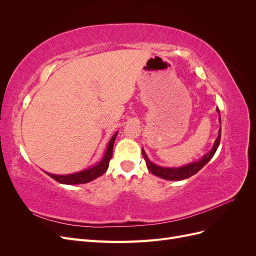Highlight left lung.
<instances>
[{"label": "left lung", "mask_w": 256, "mask_h": 256, "mask_svg": "<svg viewBox=\"0 0 256 256\" xmlns=\"http://www.w3.org/2000/svg\"><path fill=\"white\" fill-rule=\"evenodd\" d=\"M216 112L219 113V122L221 124V116H220L219 109H216ZM220 140H221V126L218 131V138H216L212 148L206 154H204V156L198 161L191 162L189 164H186L180 168H164V166H160L152 164V162L148 159V157H147V154L143 148H142V154L146 161L147 168H148V171L154 176L164 178V180H187V178L191 177L192 175L196 174L200 168H203L207 164V162L214 157V152H216V150H218Z\"/></svg>", "instance_id": "obj_1"}]
</instances>
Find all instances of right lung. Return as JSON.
<instances>
[{"mask_svg": "<svg viewBox=\"0 0 256 256\" xmlns=\"http://www.w3.org/2000/svg\"><path fill=\"white\" fill-rule=\"evenodd\" d=\"M118 132H115L113 134L111 140L109 141V143H108L106 150L104 154L102 159L100 160L95 166H92L86 170H83V171H80V172L72 173V174H66V175H56V174H51L48 172H46V173H47L50 177H52L54 180H56L60 184H86V182H90L92 180H96L97 177L104 174L108 168H109V162L112 158V154H113V145L115 142L116 136H118Z\"/></svg>", "mask_w": 256, "mask_h": 256, "instance_id": "1", "label": "right lung"}]
</instances>
